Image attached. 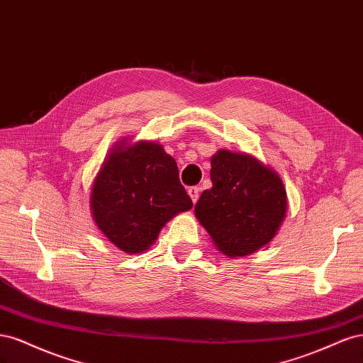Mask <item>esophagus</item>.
I'll list each match as a JSON object with an SVG mask.
<instances>
[{"label":"esophagus","instance_id":"34e87169","mask_svg":"<svg viewBox=\"0 0 363 363\" xmlns=\"http://www.w3.org/2000/svg\"><path fill=\"white\" fill-rule=\"evenodd\" d=\"M188 194H189V196H191L192 203L195 204L196 201H199V196H200V188H199V186H192V188H189V189H188Z\"/></svg>","mask_w":363,"mask_h":363}]
</instances>
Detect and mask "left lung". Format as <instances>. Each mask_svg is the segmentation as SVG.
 <instances>
[{
    "mask_svg": "<svg viewBox=\"0 0 363 363\" xmlns=\"http://www.w3.org/2000/svg\"><path fill=\"white\" fill-rule=\"evenodd\" d=\"M212 189L201 194L195 216L228 257L256 252L276 238L286 218L280 175L248 152L218 150L211 157Z\"/></svg>",
    "mask_w": 363,
    "mask_h": 363,
    "instance_id": "obj_1",
    "label": "left lung"
}]
</instances>
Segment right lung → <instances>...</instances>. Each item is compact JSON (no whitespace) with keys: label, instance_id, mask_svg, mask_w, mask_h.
<instances>
[{"label":"right lung","instance_id":"obj_1","mask_svg":"<svg viewBox=\"0 0 363 363\" xmlns=\"http://www.w3.org/2000/svg\"><path fill=\"white\" fill-rule=\"evenodd\" d=\"M100 232L128 255L147 251L169 219L191 211L174 157L157 142L123 138L98 169L89 195Z\"/></svg>","mask_w":363,"mask_h":363}]
</instances>
